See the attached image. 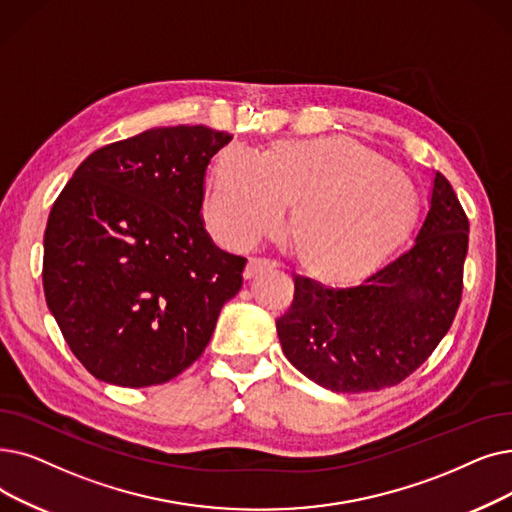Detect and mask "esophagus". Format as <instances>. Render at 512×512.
I'll return each mask as SVG.
<instances>
[{
    "mask_svg": "<svg viewBox=\"0 0 512 512\" xmlns=\"http://www.w3.org/2000/svg\"><path fill=\"white\" fill-rule=\"evenodd\" d=\"M276 261H272V259H249V263H247V270H244V276L247 278H253L255 274H259V272H263V270H272V268H276Z\"/></svg>",
    "mask_w": 512,
    "mask_h": 512,
    "instance_id": "1",
    "label": "esophagus"
}]
</instances>
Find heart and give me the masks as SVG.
Instances as JSON below:
<instances>
[{
  "instance_id": "1",
  "label": "heart",
  "mask_w": 512,
  "mask_h": 512,
  "mask_svg": "<svg viewBox=\"0 0 512 512\" xmlns=\"http://www.w3.org/2000/svg\"><path fill=\"white\" fill-rule=\"evenodd\" d=\"M291 244L326 280L368 274L402 244L418 213L410 177L343 136L280 142L261 154L228 146L211 169L205 205L213 236L247 249L280 228L293 205Z\"/></svg>"
}]
</instances>
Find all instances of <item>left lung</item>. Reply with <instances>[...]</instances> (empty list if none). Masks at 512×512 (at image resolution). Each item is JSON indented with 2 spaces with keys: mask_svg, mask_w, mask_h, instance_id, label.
<instances>
[{
  "mask_svg": "<svg viewBox=\"0 0 512 512\" xmlns=\"http://www.w3.org/2000/svg\"><path fill=\"white\" fill-rule=\"evenodd\" d=\"M466 251L469 217L437 171L410 249L347 288L295 276L293 303L276 320L288 362L335 393L402 383L454 322Z\"/></svg>",
  "mask_w": 512,
  "mask_h": 512,
  "instance_id": "1",
  "label": "left lung"
}]
</instances>
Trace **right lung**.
<instances>
[{
  "label": "right lung",
  "mask_w": 512,
  "mask_h": 512,
  "mask_svg": "<svg viewBox=\"0 0 512 512\" xmlns=\"http://www.w3.org/2000/svg\"><path fill=\"white\" fill-rule=\"evenodd\" d=\"M232 140L205 125L154 127L98 148L50 211L43 293L96 379L161 385L192 366L247 259L203 224L205 171Z\"/></svg>",
  "instance_id": "add662e5"
}]
</instances>
